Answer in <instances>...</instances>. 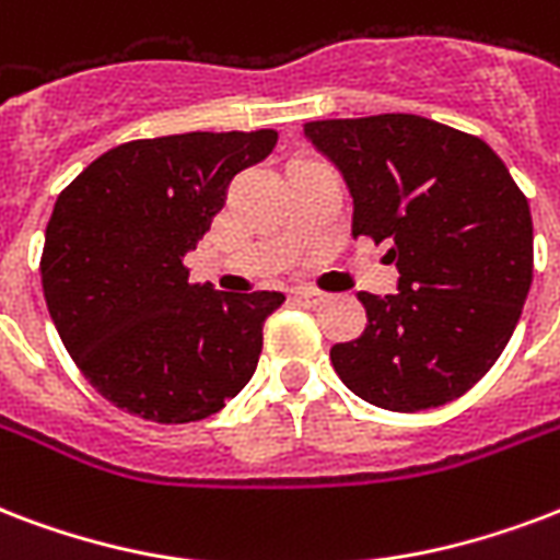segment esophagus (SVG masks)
<instances>
[{"mask_svg": "<svg viewBox=\"0 0 560 560\" xmlns=\"http://www.w3.org/2000/svg\"><path fill=\"white\" fill-rule=\"evenodd\" d=\"M293 302L302 305V308H317L326 302V293H319V290H293Z\"/></svg>", "mask_w": 560, "mask_h": 560, "instance_id": "obj_1", "label": "esophagus"}]
</instances>
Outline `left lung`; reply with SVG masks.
Masks as SVG:
<instances>
[{"instance_id":"8db88e82","label":"left lung","mask_w":560,"mask_h":560,"mask_svg":"<svg viewBox=\"0 0 560 560\" xmlns=\"http://www.w3.org/2000/svg\"><path fill=\"white\" fill-rule=\"evenodd\" d=\"M340 170L352 234L387 241L399 293H358L364 335L335 343L340 382L387 411L467 394L514 335L532 288V211L485 140L417 114L305 122Z\"/></svg>"}]
</instances>
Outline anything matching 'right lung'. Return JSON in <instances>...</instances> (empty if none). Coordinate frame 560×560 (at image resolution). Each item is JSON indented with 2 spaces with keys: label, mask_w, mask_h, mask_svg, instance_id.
<instances>
[{
  "label": "right lung",
  "mask_w": 560,
  "mask_h": 560,
  "mask_svg": "<svg viewBox=\"0 0 560 560\" xmlns=\"http://www.w3.org/2000/svg\"><path fill=\"white\" fill-rule=\"evenodd\" d=\"M279 135L190 131L131 140L93 161L55 202L43 296L84 378L140 420L196 422L246 387L264 319L284 296L190 284L185 255L241 170Z\"/></svg>",
  "instance_id": "add662e5"
}]
</instances>
